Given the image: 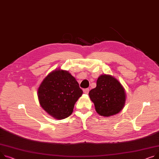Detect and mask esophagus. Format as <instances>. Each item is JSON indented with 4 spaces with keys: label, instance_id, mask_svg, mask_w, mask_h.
<instances>
[{
    "label": "esophagus",
    "instance_id": "1",
    "mask_svg": "<svg viewBox=\"0 0 159 159\" xmlns=\"http://www.w3.org/2000/svg\"><path fill=\"white\" fill-rule=\"evenodd\" d=\"M89 89L88 88H86V89H84V93L85 94H88L89 93Z\"/></svg>",
    "mask_w": 159,
    "mask_h": 159
}]
</instances>
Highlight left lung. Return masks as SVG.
I'll list each match as a JSON object with an SVG mask.
<instances>
[{
	"label": "left lung",
	"mask_w": 159,
	"mask_h": 159,
	"mask_svg": "<svg viewBox=\"0 0 159 159\" xmlns=\"http://www.w3.org/2000/svg\"><path fill=\"white\" fill-rule=\"evenodd\" d=\"M89 95L97 112L104 117L118 114L125 104L123 86L116 78L106 74L99 76L97 87L89 91Z\"/></svg>",
	"instance_id": "left-lung-1"
}]
</instances>
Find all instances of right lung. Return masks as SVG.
<instances>
[{
    "instance_id": "1",
    "label": "right lung",
    "mask_w": 159,
    "mask_h": 159,
    "mask_svg": "<svg viewBox=\"0 0 159 159\" xmlns=\"http://www.w3.org/2000/svg\"><path fill=\"white\" fill-rule=\"evenodd\" d=\"M82 93L75 78L61 68L50 73L38 89L41 107L56 120L65 119L72 114Z\"/></svg>"
}]
</instances>
